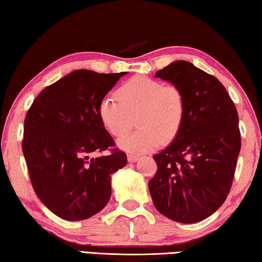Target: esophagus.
Here are the masks:
<instances>
[{"mask_svg":"<svg viewBox=\"0 0 262 262\" xmlns=\"http://www.w3.org/2000/svg\"><path fill=\"white\" fill-rule=\"evenodd\" d=\"M139 158H140V156L139 155H136V154H128V161H129L130 163H134V162H136V161H139Z\"/></svg>","mask_w":262,"mask_h":262,"instance_id":"esophagus-1","label":"esophagus"}]
</instances>
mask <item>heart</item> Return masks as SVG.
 Instances as JSON below:
<instances>
[{
  "label": "heart",
  "instance_id": "b5f03b06",
  "mask_svg": "<svg viewBox=\"0 0 262 262\" xmlns=\"http://www.w3.org/2000/svg\"><path fill=\"white\" fill-rule=\"evenodd\" d=\"M114 97L106 96L98 104L101 125L114 137L125 135L136 115V130L119 140L120 148L143 152L161 143H170L183 128L186 119V98L177 85L148 76H133L122 83Z\"/></svg>",
  "mask_w": 262,
  "mask_h": 262
}]
</instances>
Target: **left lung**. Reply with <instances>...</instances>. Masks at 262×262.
<instances>
[{"mask_svg":"<svg viewBox=\"0 0 262 262\" xmlns=\"http://www.w3.org/2000/svg\"><path fill=\"white\" fill-rule=\"evenodd\" d=\"M156 77L183 90L186 119L174 141L152 158L149 180L156 209L174 222L196 223L223 205L232 186L242 147L238 113L215 76L179 60Z\"/></svg>","mask_w":262,"mask_h":262,"instance_id":"obj_1","label":"left lung"}]
</instances>
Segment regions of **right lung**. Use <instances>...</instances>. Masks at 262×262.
<instances>
[{"label":"right lung","mask_w":262,"mask_h":262,"mask_svg":"<svg viewBox=\"0 0 262 262\" xmlns=\"http://www.w3.org/2000/svg\"><path fill=\"white\" fill-rule=\"evenodd\" d=\"M125 74L75 70L43 89L28 111L21 149L31 184L61 219L81 221L99 212L112 193L111 174L126 166V154L115 148L97 112Z\"/></svg>","instance_id":"1"}]
</instances>
